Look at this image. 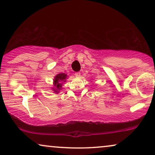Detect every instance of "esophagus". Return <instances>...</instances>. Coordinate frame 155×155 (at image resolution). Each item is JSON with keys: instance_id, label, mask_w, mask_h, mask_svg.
I'll return each instance as SVG.
<instances>
[{"instance_id": "obj_1", "label": "esophagus", "mask_w": 155, "mask_h": 155, "mask_svg": "<svg viewBox=\"0 0 155 155\" xmlns=\"http://www.w3.org/2000/svg\"><path fill=\"white\" fill-rule=\"evenodd\" d=\"M75 75L76 76V77L79 78L80 76V72H77V73H75Z\"/></svg>"}]
</instances>
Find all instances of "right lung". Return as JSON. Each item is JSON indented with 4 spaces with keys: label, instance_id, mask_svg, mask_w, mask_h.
Returning a JSON list of instances; mask_svg holds the SVG:
<instances>
[{
    "label": "right lung",
    "instance_id": "add662e5",
    "mask_svg": "<svg viewBox=\"0 0 155 155\" xmlns=\"http://www.w3.org/2000/svg\"><path fill=\"white\" fill-rule=\"evenodd\" d=\"M68 75L65 73H59L55 76L54 79V87L52 90L56 94H58L61 89H62L63 83L66 81Z\"/></svg>",
    "mask_w": 155,
    "mask_h": 155
}]
</instances>
